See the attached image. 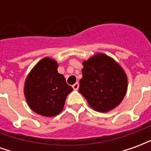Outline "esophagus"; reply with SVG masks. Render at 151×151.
<instances>
[{"mask_svg":"<svg viewBox=\"0 0 151 151\" xmlns=\"http://www.w3.org/2000/svg\"><path fill=\"white\" fill-rule=\"evenodd\" d=\"M78 87H79L78 82H76L75 84H73V90H75V91H77V90L78 89Z\"/></svg>","mask_w":151,"mask_h":151,"instance_id":"34e87169","label":"esophagus"}]
</instances>
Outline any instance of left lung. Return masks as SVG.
<instances>
[{"mask_svg":"<svg viewBox=\"0 0 151 151\" xmlns=\"http://www.w3.org/2000/svg\"><path fill=\"white\" fill-rule=\"evenodd\" d=\"M79 92L94 110L107 112L120 104L128 86L126 73L111 57L97 53L82 62Z\"/></svg>","mask_w":151,"mask_h":151,"instance_id":"1","label":"left lung"}]
</instances>
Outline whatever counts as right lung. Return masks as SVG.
<instances>
[{
  "label": "right lung",
  "instance_id": "1",
  "mask_svg": "<svg viewBox=\"0 0 151 151\" xmlns=\"http://www.w3.org/2000/svg\"><path fill=\"white\" fill-rule=\"evenodd\" d=\"M55 60L45 57L35 65L26 78L24 95L32 111L43 116H55L63 110L73 88L57 71Z\"/></svg>",
  "mask_w": 151,
  "mask_h": 151
}]
</instances>
